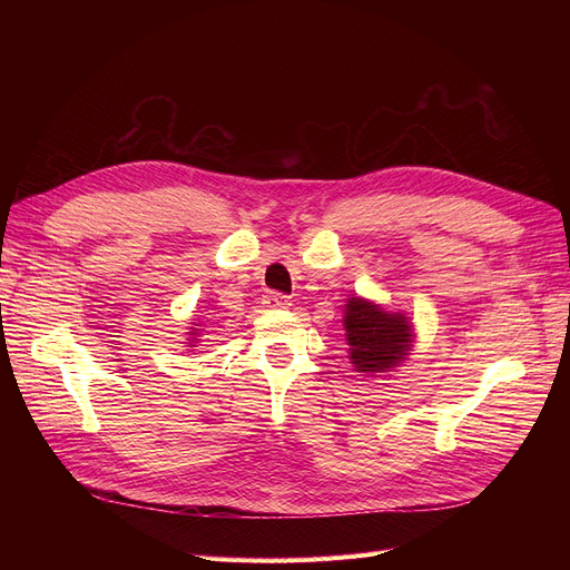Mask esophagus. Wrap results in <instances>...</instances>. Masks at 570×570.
<instances>
[{
    "label": "esophagus",
    "instance_id": "esophagus-1",
    "mask_svg": "<svg viewBox=\"0 0 570 570\" xmlns=\"http://www.w3.org/2000/svg\"><path fill=\"white\" fill-rule=\"evenodd\" d=\"M263 305L265 307H288L291 305V297L288 295H284V293H277V291H273V293H265L263 295Z\"/></svg>",
    "mask_w": 570,
    "mask_h": 570
}]
</instances>
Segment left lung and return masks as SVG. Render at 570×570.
Wrapping results in <instances>:
<instances>
[{"mask_svg":"<svg viewBox=\"0 0 570 570\" xmlns=\"http://www.w3.org/2000/svg\"><path fill=\"white\" fill-rule=\"evenodd\" d=\"M346 340L357 372H385L411 348V325L402 314L381 312L376 305L351 297L346 305Z\"/></svg>","mask_w":570,"mask_h":570,"instance_id":"1","label":"left lung"}]
</instances>
